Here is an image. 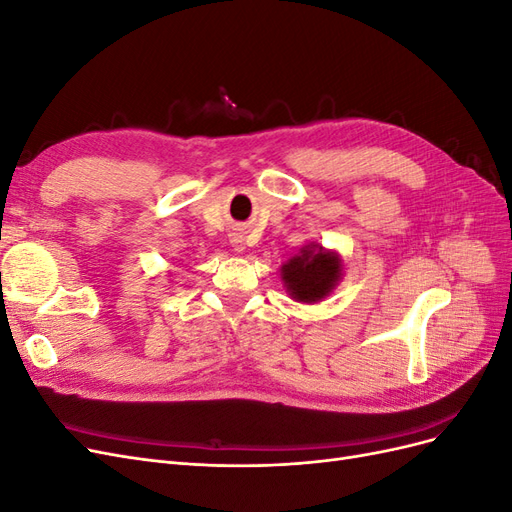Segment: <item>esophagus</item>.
Listing matches in <instances>:
<instances>
[{
  "label": "esophagus",
  "mask_w": 512,
  "mask_h": 512,
  "mask_svg": "<svg viewBox=\"0 0 512 512\" xmlns=\"http://www.w3.org/2000/svg\"><path fill=\"white\" fill-rule=\"evenodd\" d=\"M232 247H235L237 252H243V250H245V243H243V237H241V235L232 237Z\"/></svg>",
  "instance_id": "1"
}]
</instances>
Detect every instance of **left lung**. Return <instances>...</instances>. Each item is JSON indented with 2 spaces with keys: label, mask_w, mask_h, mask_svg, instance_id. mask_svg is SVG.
Here are the masks:
<instances>
[{
  "label": "left lung",
  "mask_w": 512,
  "mask_h": 512,
  "mask_svg": "<svg viewBox=\"0 0 512 512\" xmlns=\"http://www.w3.org/2000/svg\"><path fill=\"white\" fill-rule=\"evenodd\" d=\"M339 280H342V258L335 252L324 250L318 243L301 247L299 254H294L282 265L286 292L301 303L322 301Z\"/></svg>",
  "instance_id": "1"
}]
</instances>
